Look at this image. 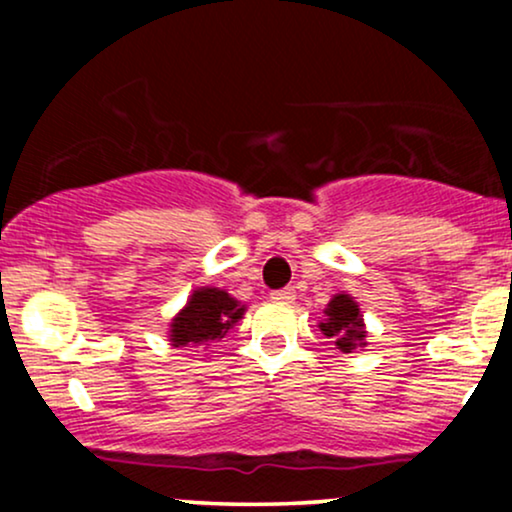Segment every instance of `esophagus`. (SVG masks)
Returning <instances> with one entry per match:
<instances>
[{
	"label": "esophagus",
	"instance_id": "esophagus-1",
	"mask_svg": "<svg viewBox=\"0 0 512 512\" xmlns=\"http://www.w3.org/2000/svg\"><path fill=\"white\" fill-rule=\"evenodd\" d=\"M293 298H296V291L293 289H281L272 293V301L276 303H293Z\"/></svg>",
	"mask_w": 512,
	"mask_h": 512
}]
</instances>
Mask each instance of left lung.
Listing matches in <instances>:
<instances>
[{"label": "left lung", "instance_id": "left-lung-1", "mask_svg": "<svg viewBox=\"0 0 512 512\" xmlns=\"http://www.w3.org/2000/svg\"><path fill=\"white\" fill-rule=\"evenodd\" d=\"M320 332L334 339V346L344 354L366 346V322H363L361 308L346 291L334 293L325 308V320H320Z\"/></svg>", "mask_w": 512, "mask_h": 512}]
</instances>
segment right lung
I'll return each instance as SVG.
<instances>
[{
    "label": "right lung",
    "mask_w": 512,
    "mask_h": 512,
    "mask_svg": "<svg viewBox=\"0 0 512 512\" xmlns=\"http://www.w3.org/2000/svg\"><path fill=\"white\" fill-rule=\"evenodd\" d=\"M245 310L248 305L233 298L226 289L199 286L170 320L168 342L173 349H211V344L226 337V332L243 320Z\"/></svg>",
    "instance_id": "1"
}]
</instances>
